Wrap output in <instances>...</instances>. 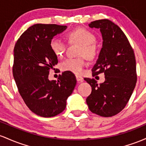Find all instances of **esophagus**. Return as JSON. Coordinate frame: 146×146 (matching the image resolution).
<instances>
[{
  "label": "esophagus",
  "instance_id": "34e87169",
  "mask_svg": "<svg viewBox=\"0 0 146 146\" xmlns=\"http://www.w3.org/2000/svg\"><path fill=\"white\" fill-rule=\"evenodd\" d=\"M76 81L78 82H83V78L82 76H79V75H76Z\"/></svg>",
  "mask_w": 146,
  "mask_h": 146
}]
</instances>
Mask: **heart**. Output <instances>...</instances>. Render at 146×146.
I'll return each mask as SVG.
<instances>
[{"mask_svg": "<svg viewBox=\"0 0 146 146\" xmlns=\"http://www.w3.org/2000/svg\"><path fill=\"white\" fill-rule=\"evenodd\" d=\"M68 38L70 41L77 42L82 45L80 55H85L88 58L94 56L96 52L94 44L96 38L90 31L83 28L75 29L68 34ZM50 47L58 58H61L65 52L66 44L59 38L54 37L50 40ZM86 65V62L83 58H68L60 63V69L63 71L80 74Z\"/></svg>", "mask_w": 146, "mask_h": 146, "instance_id": "heart-1", "label": "heart"}]
</instances>
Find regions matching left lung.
I'll return each instance as SVG.
<instances>
[{
    "label": "left lung",
    "instance_id": "1",
    "mask_svg": "<svg viewBox=\"0 0 146 146\" xmlns=\"http://www.w3.org/2000/svg\"><path fill=\"white\" fill-rule=\"evenodd\" d=\"M89 27L99 29L103 38L102 48L92 69L93 76L104 72L106 79L98 85L94 78H84L92 87L86 103L92 112L112 117L125 108L135 88V53L123 32L111 21H95Z\"/></svg>",
    "mask_w": 146,
    "mask_h": 146
}]
</instances>
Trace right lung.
Returning <instances> with one entry per match:
<instances>
[{
    "label": "right lung",
    "mask_w": 146,
    "mask_h": 146,
    "mask_svg": "<svg viewBox=\"0 0 146 146\" xmlns=\"http://www.w3.org/2000/svg\"><path fill=\"white\" fill-rule=\"evenodd\" d=\"M66 29V25L35 24L25 31L14 47L13 76L18 90L26 106L40 117L63 112L76 86V77L70 72L62 73L57 81L48 78L50 69L58 63L50 40Z\"/></svg>",
    "instance_id": "right-lung-1"
}]
</instances>
